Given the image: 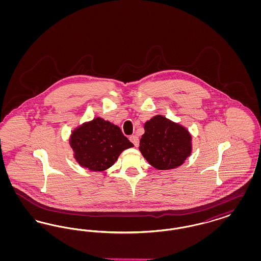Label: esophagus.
<instances>
[{"label": "esophagus", "instance_id": "obj_1", "mask_svg": "<svg viewBox=\"0 0 261 261\" xmlns=\"http://www.w3.org/2000/svg\"><path fill=\"white\" fill-rule=\"evenodd\" d=\"M129 140L134 144L135 147L139 146V138L136 135H132V136L129 137Z\"/></svg>", "mask_w": 261, "mask_h": 261}]
</instances>
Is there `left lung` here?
Segmentation results:
<instances>
[{
	"mask_svg": "<svg viewBox=\"0 0 261 261\" xmlns=\"http://www.w3.org/2000/svg\"><path fill=\"white\" fill-rule=\"evenodd\" d=\"M144 127L145 134L140 140L139 149L156 169L180 166L191 154L192 137L184 127L162 115L152 117Z\"/></svg>",
	"mask_w": 261,
	"mask_h": 261,
	"instance_id": "obj_1",
	"label": "left lung"
}]
</instances>
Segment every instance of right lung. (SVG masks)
Masks as SVG:
<instances>
[{"label": "right lung", "mask_w": 261, "mask_h": 261, "mask_svg": "<svg viewBox=\"0 0 261 261\" xmlns=\"http://www.w3.org/2000/svg\"><path fill=\"white\" fill-rule=\"evenodd\" d=\"M70 146L80 165L92 171H102L110 168L118 155L133 144L118 126L98 117L73 131Z\"/></svg>", "instance_id": "add662e5"}]
</instances>
